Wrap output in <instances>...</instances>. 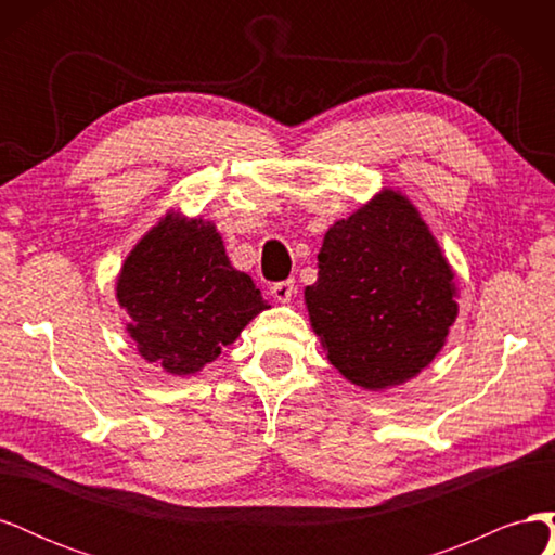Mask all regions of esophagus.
Wrapping results in <instances>:
<instances>
[{"label":"esophagus","mask_w":555,"mask_h":555,"mask_svg":"<svg viewBox=\"0 0 555 555\" xmlns=\"http://www.w3.org/2000/svg\"><path fill=\"white\" fill-rule=\"evenodd\" d=\"M271 294L275 296V300H280V304H287V300H292V296L296 294V284H294V280L275 282L271 287Z\"/></svg>","instance_id":"1"}]
</instances>
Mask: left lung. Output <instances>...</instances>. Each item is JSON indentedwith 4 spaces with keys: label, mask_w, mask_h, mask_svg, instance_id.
<instances>
[{
    "label": "left lung",
    "mask_w": 555,
    "mask_h": 555,
    "mask_svg": "<svg viewBox=\"0 0 555 555\" xmlns=\"http://www.w3.org/2000/svg\"><path fill=\"white\" fill-rule=\"evenodd\" d=\"M317 259L310 322L351 384L389 389L444 347L459 314L453 271L410 198L384 190L326 231Z\"/></svg>",
    "instance_id": "8db88e82"
}]
</instances>
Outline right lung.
Instances as JSON below:
<instances>
[{
  "label": "right lung",
  "instance_id": "add662e5",
  "mask_svg": "<svg viewBox=\"0 0 555 555\" xmlns=\"http://www.w3.org/2000/svg\"><path fill=\"white\" fill-rule=\"evenodd\" d=\"M117 300L139 354L171 375L198 373L268 308L251 278L231 266L215 224L176 212L125 259Z\"/></svg>",
  "mask_w": 555,
  "mask_h": 555
}]
</instances>
